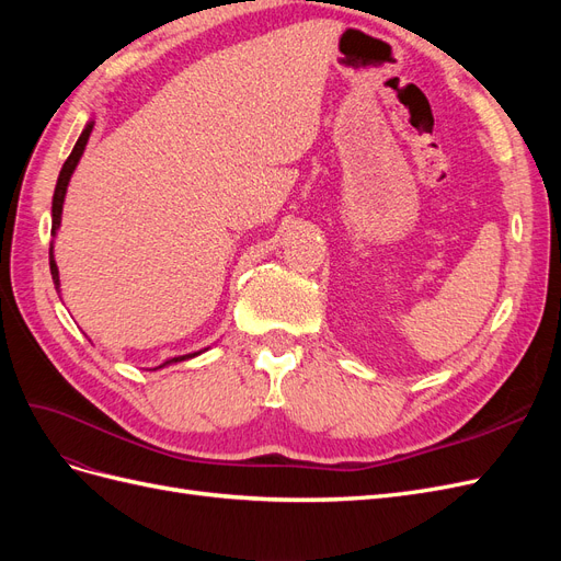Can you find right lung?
<instances>
[{"label":"right lung","instance_id":"right-lung-1","mask_svg":"<svg viewBox=\"0 0 561 561\" xmlns=\"http://www.w3.org/2000/svg\"><path fill=\"white\" fill-rule=\"evenodd\" d=\"M91 130H93V122H89L87 128H83V133L79 135V140H77V145H75V149H72V154L67 157V161L62 163V171H60V175H58V184H56V192H54V208H50V217H54V225H50V233H56L58 227H60V215H62V201H65L67 184H70V178H72V173H75V168H77V163H79V159H81V154H83V149H87V142H89V138H91ZM48 264H50V276H54L56 290H58L60 276H58V264H56V260H54V243H50V248H48ZM198 353H201V351H198ZM198 353L178 355V358L165 360L163 365H159V367H154V369H161V367L171 365V363L190 360V358H194V355H198Z\"/></svg>","mask_w":561,"mask_h":561}]
</instances>
